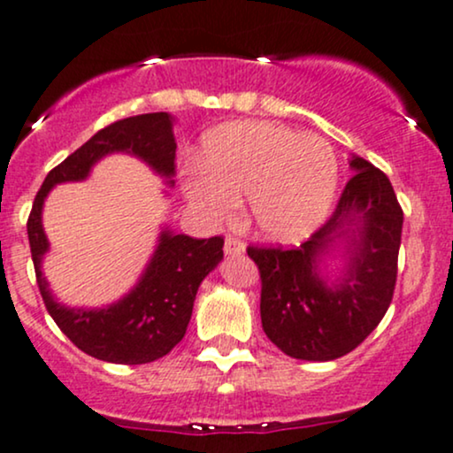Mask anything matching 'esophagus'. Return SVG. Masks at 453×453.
<instances>
[{
  "instance_id": "esophagus-1",
  "label": "esophagus",
  "mask_w": 453,
  "mask_h": 453,
  "mask_svg": "<svg viewBox=\"0 0 453 453\" xmlns=\"http://www.w3.org/2000/svg\"><path fill=\"white\" fill-rule=\"evenodd\" d=\"M223 251H226V256H241V253H244V242L234 236H227L226 242H223Z\"/></svg>"
}]
</instances>
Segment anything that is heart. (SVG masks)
I'll use <instances>...</instances> for the list:
<instances>
[{
  "label": "heart",
  "mask_w": 453,
  "mask_h": 453,
  "mask_svg": "<svg viewBox=\"0 0 453 453\" xmlns=\"http://www.w3.org/2000/svg\"><path fill=\"white\" fill-rule=\"evenodd\" d=\"M200 168L185 185L191 204L206 219L226 221L247 194L251 223L274 242L309 236L330 211L339 180V161L324 138L259 121L211 134Z\"/></svg>",
  "instance_id": "heart-1"
}]
</instances>
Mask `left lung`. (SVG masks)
<instances>
[{"mask_svg": "<svg viewBox=\"0 0 453 453\" xmlns=\"http://www.w3.org/2000/svg\"><path fill=\"white\" fill-rule=\"evenodd\" d=\"M334 212L300 247L249 244L262 280L259 313L266 336L298 360H336L356 349L379 326L392 303L398 274L403 209L381 170L362 157L351 159ZM361 215L348 277L327 288L314 273L316 257L342 227Z\"/></svg>", "mask_w": 453, "mask_h": 453, "instance_id": "8db88e82", "label": "left lung"}]
</instances>
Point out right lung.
Masks as SVG:
<instances>
[{"mask_svg": "<svg viewBox=\"0 0 453 453\" xmlns=\"http://www.w3.org/2000/svg\"><path fill=\"white\" fill-rule=\"evenodd\" d=\"M112 150L138 155L159 174L173 176L176 142L170 114L149 112L114 121L46 174L27 219L31 259L46 311L78 349L104 362L147 364L173 351L185 336L197 288L223 257V236L196 241L164 232L136 289L117 304L100 311L57 304L40 270V259L49 249L40 219L44 197L57 183L85 179L91 165Z\"/></svg>", "mask_w": 453, "mask_h": 453, "instance_id": "right-lung-1", "label": "right lung"}]
</instances>
